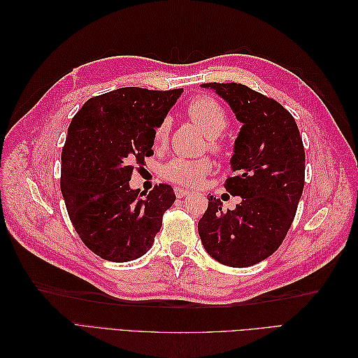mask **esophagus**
Returning a JSON list of instances; mask_svg holds the SVG:
<instances>
[{
    "label": "esophagus",
    "mask_w": 358,
    "mask_h": 358,
    "mask_svg": "<svg viewBox=\"0 0 358 358\" xmlns=\"http://www.w3.org/2000/svg\"><path fill=\"white\" fill-rule=\"evenodd\" d=\"M175 194L178 199H183L185 196H188L189 191L188 189H183V188H175Z\"/></svg>",
    "instance_id": "esophagus-1"
}]
</instances>
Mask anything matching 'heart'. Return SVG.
I'll return each instance as SVG.
<instances>
[{"label": "heart", "instance_id": "1", "mask_svg": "<svg viewBox=\"0 0 358 358\" xmlns=\"http://www.w3.org/2000/svg\"><path fill=\"white\" fill-rule=\"evenodd\" d=\"M188 116L196 122L209 138L210 149H221L218 137L229 125V116L225 110L210 96H197L187 107ZM170 134V121L166 117L157 125L154 140L157 145H164ZM212 164L209 159H185L175 158L167 162L164 167V176L182 187H194L203 180L210 171Z\"/></svg>", "mask_w": 358, "mask_h": 358}]
</instances>
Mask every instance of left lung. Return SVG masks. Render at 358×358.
Returning <instances> with one entry per match:
<instances>
[{
    "mask_svg": "<svg viewBox=\"0 0 358 358\" xmlns=\"http://www.w3.org/2000/svg\"><path fill=\"white\" fill-rule=\"evenodd\" d=\"M242 124L234 140L225 189L242 200L222 209L210 196L199 221L208 254L230 267H249L272 255L296 216L305 185V149L297 124L278 101L241 83H204Z\"/></svg>",
    "mask_w": 358,
    "mask_h": 358,
    "instance_id": "obj_1",
    "label": "left lung"
}]
</instances>
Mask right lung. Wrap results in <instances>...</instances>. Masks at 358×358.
Returning a JSON list of instances; mask_svg holds the SVG:
<instances>
[{
	"instance_id": "obj_1",
	"label": "right lung",
	"mask_w": 358,
	"mask_h": 358,
	"mask_svg": "<svg viewBox=\"0 0 358 358\" xmlns=\"http://www.w3.org/2000/svg\"><path fill=\"white\" fill-rule=\"evenodd\" d=\"M182 92L119 88L90 99L69 127L61 192L82 242L107 262L145 255L176 200L166 183L142 197L129 180L134 164L154 154L155 128Z\"/></svg>"
}]
</instances>
